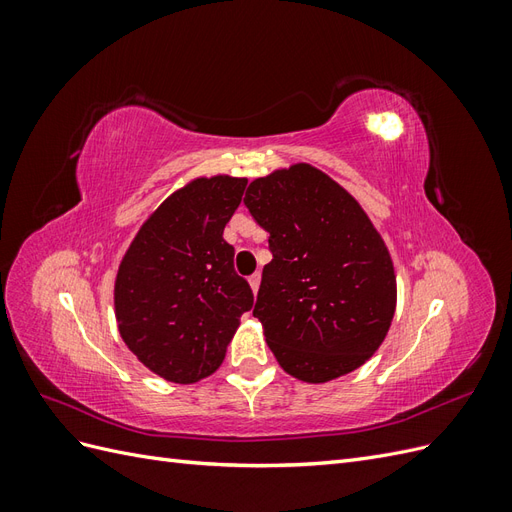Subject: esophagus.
Here are the masks:
<instances>
[{"label": "esophagus", "mask_w": 512, "mask_h": 512, "mask_svg": "<svg viewBox=\"0 0 512 512\" xmlns=\"http://www.w3.org/2000/svg\"><path fill=\"white\" fill-rule=\"evenodd\" d=\"M247 282H250V288H252V292L256 294V292H258V286H260V273H254V275L247 277Z\"/></svg>", "instance_id": "obj_1"}]
</instances>
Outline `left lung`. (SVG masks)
Wrapping results in <instances>:
<instances>
[{"label":"left lung","mask_w":512,"mask_h":512,"mask_svg":"<svg viewBox=\"0 0 512 512\" xmlns=\"http://www.w3.org/2000/svg\"><path fill=\"white\" fill-rule=\"evenodd\" d=\"M245 207L269 232L254 316L290 376L327 382L378 350L395 314L393 262L359 203L309 164L250 183Z\"/></svg>","instance_id":"obj_1"}]
</instances>
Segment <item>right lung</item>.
Masks as SVG:
<instances>
[{
	"instance_id": "obj_1",
	"label": "right lung",
	"mask_w": 512,
	"mask_h": 512,
	"mask_svg": "<svg viewBox=\"0 0 512 512\" xmlns=\"http://www.w3.org/2000/svg\"><path fill=\"white\" fill-rule=\"evenodd\" d=\"M247 179H196L168 196L138 230L115 282L119 333L138 361L170 382L213 374L250 312L254 294L237 275L224 226Z\"/></svg>"
}]
</instances>
